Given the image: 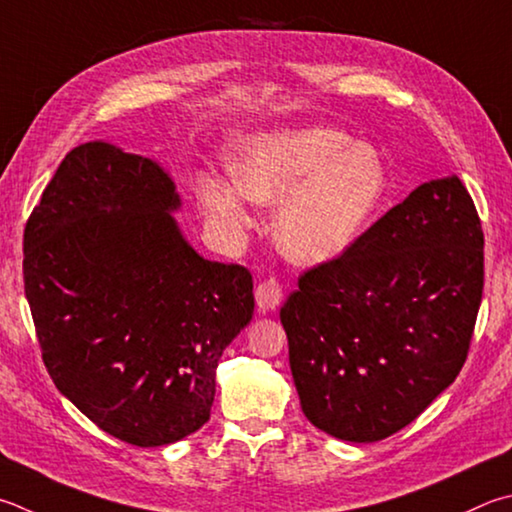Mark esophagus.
I'll use <instances>...</instances> for the list:
<instances>
[{"instance_id":"esophagus-1","label":"esophagus","mask_w":512,"mask_h":512,"mask_svg":"<svg viewBox=\"0 0 512 512\" xmlns=\"http://www.w3.org/2000/svg\"><path fill=\"white\" fill-rule=\"evenodd\" d=\"M282 297H284V291L277 277H266V280L259 282L255 288V302L259 306V311L277 309L282 302Z\"/></svg>"}]
</instances>
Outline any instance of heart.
Returning <instances> with one entry per match:
<instances>
[{
    "label": "heart",
    "mask_w": 512,
    "mask_h": 512,
    "mask_svg": "<svg viewBox=\"0 0 512 512\" xmlns=\"http://www.w3.org/2000/svg\"><path fill=\"white\" fill-rule=\"evenodd\" d=\"M235 181L203 179L199 197L230 230L250 226L246 196L279 203L275 239L297 264L338 257L360 237L387 192L383 156L333 127L284 129L246 141L230 161Z\"/></svg>",
    "instance_id": "obj_1"
}]
</instances>
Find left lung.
I'll list each match as a JSON object with an SVG mask.
<instances>
[{"mask_svg":"<svg viewBox=\"0 0 512 512\" xmlns=\"http://www.w3.org/2000/svg\"><path fill=\"white\" fill-rule=\"evenodd\" d=\"M481 293L483 230L466 185H418L304 271L282 306L306 418L353 443L403 430L459 376Z\"/></svg>","mask_w":512,"mask_h":512,"instance_id":"obj_1","label":"left lung"}]
</instances>
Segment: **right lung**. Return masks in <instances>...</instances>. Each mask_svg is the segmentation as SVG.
I'll list each match as a JSON object with an SVG mask.
<instances>
[{"label":"right lung","instance_id":"add662e5","mask_svg":"<svg viewBox=\"0 0 512 512\" xmlns=\"http://www.w3.org/2000/svg\"><path fill=\"white\" fill-rule=\"evenodd\" d=\"M159 165L71 150L24 228V293L55 387L116 439L156 448L210 418L224 349L253 320V275L183 239Z\"/></svg>","mask_w":512,"mask_h":512}]
</instances>
